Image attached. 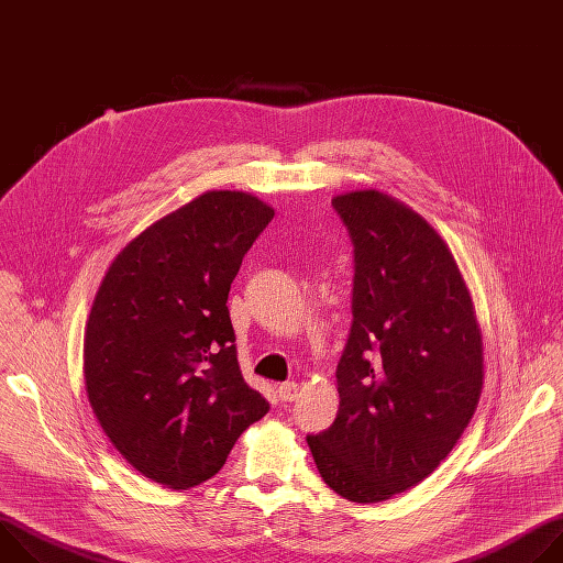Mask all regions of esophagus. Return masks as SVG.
I'll return each instance as SVG.
<instances>
[{
  "label": "esophagus",
  "instance_id": "esophagus-1",
  "mask_svg": "<svg viewBox=\"0 0 563 563\" xmlns=\"http://www.w3.org/2000/svg\"><path fill=\"white\" fill-rule=\"evenodd\" d=\"M278 396H280V400H294L298 396V383H294V380L283 383L278 387Z\"/></svg>",
  "mask_w": 563,
  "mask_h": 563
}]
</instances>
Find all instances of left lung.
I'll list each match as a JSON object with an SVG mask.
<instances>
[{"label": "left lung", "instance_id": "left-lung-1", "mask_svg": "<svg viewBox=\"0 0 563 563\" xmlns=\"http://www.w3.org/2000/svg\"><path fill=\"white\" fill-rule=\"evenodd\" d=\"M332 207L354 245V318L339 415L307 443L336 495L378 504L421 484L461 439L484 387V343L459 267L419 213L376 189Z\"/></svg>", "mask_w": 563, "mask_h": 563}]
</instances>
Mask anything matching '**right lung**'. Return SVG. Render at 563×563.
I'll list each match as a JSON object with an SVG mask.
<instances>
[{"label": "right lung", "mask_w": 563, "mask_h": 563, "mask_svg": "<svg viewBox=\"0 0 563 563\" xmlns=\"http://www.w3.org/2000/svg\"><path fill=\"white\" fill-rule=\"evenodd\" d=\"M272 218L256 196L207 191L133 238L96 294L89 404L115 450L155 484H202L269 412L240 372L227 296Z\"/></svg>", "instance_id": "add662e5"}]
</instances>
